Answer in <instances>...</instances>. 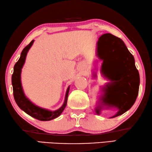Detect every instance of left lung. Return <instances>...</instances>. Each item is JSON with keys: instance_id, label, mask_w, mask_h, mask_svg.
<instances>
[{"instance_id": "8db88e82", "label": "left lung", "mask_w": 152, "mask_h": 152, "mask_svg": "<svg viewBox=\"0 0 152 152\" xmlns=\"http://www.w3.org/2000/svg\"><path fill=\"white\" fill-rule=\"evenodd\" d=\"M96 49L97 56L102 61L101 73L110 81L106 84L103 98L108 108L117 110L110 117L114 118L126 113L135 102L140 83L139 74L133 56L121 39L104 34L99 38ZM108 72L112 76H108ZM95 111L100 114L101 110L96 108Z\"/></svg>"}]
</instances>
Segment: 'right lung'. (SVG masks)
Listing matches in <instances>:
<instances>
[{"label": "right lung", "mask_w": 152, "mask_h": 152, "mask_svg": "<svg viewBox=\"0 0 152 152\" xmlns=\"http://www.w3.org/2000/svg\"><path fill=\"white\" fill-rule=\"evenodd\" d=\"M34 42V40L33 39L29 43V45H27L26 48H24L21 52L19 61L17 62L14 66L13 73L12 75L11 78L12 86H13V96L18 106L28 115L38 119L39 121H48L57 118L63 112L67 103V98H68L70 86L68 87L66 91L65 97H64V100L63 105L56 110H50L48 109L42 108V107L36 105V104L32 102L30 99L27 98V97L26 96L23 91V87H22L21 74L22 68H23L25 62H26L27 54L31 46L33 45Z\"/></svg>", "instance_id": "obj_1"}]
</instances>
